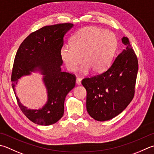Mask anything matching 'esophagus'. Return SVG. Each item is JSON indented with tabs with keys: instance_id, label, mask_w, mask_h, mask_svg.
Listing matches in <instances>:
<instances>
[{
	"instance_id": "esophagus-1",
	"label": "esophagus",
	"mask_w": 154,
	"mask_h": 154,
	"mask_svg": "<svg viewBox=\"0 0 154 154\" xmlns=\"http://www.w3.org/2000/svg\"><path fill=\"white\" fill-rule=\"evenodd\" d=\"M81 78H80V77H77V79H76V84L77 85H80L81 84Z\"/></svg>"
}]
</instances>
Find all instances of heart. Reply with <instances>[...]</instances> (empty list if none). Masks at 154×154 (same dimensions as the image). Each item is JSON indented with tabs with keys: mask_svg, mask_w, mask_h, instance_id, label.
<instances>
[{
	"mask_svg": "<svg viewBox=\"0 0 154 154\" xmlns=\"http://www.w3.org/2000/svg\"><path fill=\"white\" fill-rule=\"evenodd\" d=\"M70 46H63L60 55L69 71L77 70L84 62L80 71L86 73L90 69L94 73L104 71L112 61L117 46L116 35L97 27H85L72 36Z\"/></svg>",
	"mask_w": 154,
	"mask_h": 154,
	"instance_id": "b5f03b06",
	"label": "heart"
}]
</instances>
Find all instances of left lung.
<instances>
[{
  "instance_id": "1",
  "label": "left lung",
  "mask_w": 154,
  "mask_h": 154,
  "mask_svg": "<svg viewBox=\"0 0 154 154\" xmlns=\"http://www.w3.org/2000/svg\"><path fill=\"white\" fill-rule=\"evenodd\" d=\"M126 49L117 56L104 73L82 80L87 91L86 108L99 122L118 116L134 97L138 71L137 57L128 37L122 38Z\"/></svg>"
}]
</instances>
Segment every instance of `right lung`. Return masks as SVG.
<instances>
[{
  "label": "right lung",
  "instance_id": "1",
  "mask_svg": "<svg viewBox=\"0 0 154 154\" xmlns=\"http://www.w3.org/2000/svg\"><path fill=\"white\" fill-rule=\"evenodd\" d=\"M73 26L71 23H63L42 27L24 40L15 56L12 87L20 109L36 124L49 125L58 122L64 113L66 96L75 85V75L61 71L63 60L60 55L63 38ZM37 72L43 75L48 100L41 108L31 110L20 103L15 86L21 77Z\"/></svg>",
  "mask_w": 154,
  "mask_h": 154
}]
</instances>
